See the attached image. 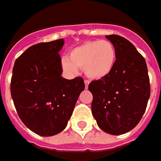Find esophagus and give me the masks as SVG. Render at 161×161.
<instances>
[{
  "mask_svg": "<svg viewBox=\"0 0 161 161\" xmlns=\"http://www.w3.org/2000/svg\"><path fill=\"white\" fill-rule=\"evenodd\" d=\"M85 85H86V89H87V88H88V85H89V81L85 80Z\"/></svg>",
  "mask_w": 161,
  "mask_h": 161,
  "instance_id": "obj_1",
  "label": "esophagus"
}]
</instances>
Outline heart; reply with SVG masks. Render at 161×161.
Here are the masks:
<instances>
[{"instance_id":"b5f03b06","label":"heart","mask_w":161,"mask_h":161,"mask_svg":"<svg viewBox=\"0 0 161 161\" xmlns=\"http://www.w3.org/2000/svg\"><path fill=\"white\" fill-rule=\"evenodd\" d=\"M116 50L108 40H90L73 48L62 63L67 72L83 69L92 80H101L108 76L115 67Z\"/></svg>"}]
</instances>
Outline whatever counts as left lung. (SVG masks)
I'll use <instances>...</instances> for the list:
<instances>
[{
    "label": "left lung",
    "mask_w": 161,
    "mask_h": 161,
    "mask_svg": "<svg viewBox=\"0 0 161 161\" xmlns=\"http://www.w3.org/2000/svg\"><path fill=\"white\" fill-rule=\"evenodd\" d=\"M116 50L115 67L101 80L92 81V114L97 125L112 135L132 130L142 118L150 95V78L144 58L129 40L105 36Z\"/></svg>",
    "instance_id": "left-lung-1"
}]
</instances>
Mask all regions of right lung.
Wrapping results in <instances>:
<instances>
[{
	"label": "right lung",
	"mask_w": 161,
	"mask_h": 161,
	"mask_svg": "<svg viewBox=\"0 0 161 161\" xmlns=\"http://www.w3.org/2000/svg\"><path fill=\"white\" fill-rule=\"evenodd\" d=\"M60 39L30 47L18 58L12 69L11 94L18 115L40 136H53L67 127L79 94L82 77L61 76Z\"/></svg>",
	"instance_id": "1"
}]
</instances>
